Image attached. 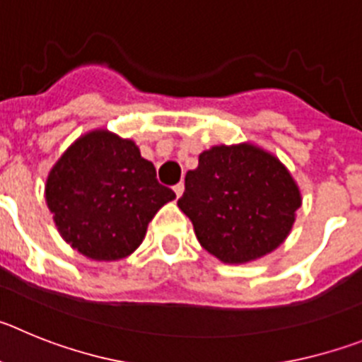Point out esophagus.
<instances>
[{
    "instance_id": "esophagus-1",
    "label": "esophagus",
    "mask_w": 362,
    "mask_h": 362,
    "mask_svg": "<svg viewBox=\"0 0 362 362\" xmlns=\"http://www.w3.org/2000/svg\"><path fill=\"white\" fill-rule=\"evenodd\" d=\"M174 192H175V197H181V196H183V192H185V185L183 183H177L174 187Z\"/></svg>"
}]
</instances>
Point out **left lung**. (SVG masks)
<instances>
[{
	"mask_svg": "<svg viewBox=\"0 0 362 362\" xmlns=\"http://www.w3.org/2000/svg\"><path fill=\"white\" fill-rule=\"evenodd\" d=\"M177 206L204 250L228 264L270 254L288 238L300 192L286 166L250 143L212 146L185 177Z\"/></svg>",
	"mask_w": 362,
	"mask_h": 362,
	"instance_id": "1",
	"label": "left lung"
}]
</instances>
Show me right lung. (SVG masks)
Masks as SVG:
<instances>
[{
  "mask_svg": "<svg viewBox=\"0 0 362 362\" xmlns=\"http://www.w3.org/2000/svg\"><path fill=\"white\" fill-rule=\"evenodd\" d=\"M174 197L136 143L108 130H92L74 141L45 185L62 238L95 261L132 254L152 217Z\"/></svg>",
  "mask_w": 362,
  "mask_h": 362,
  "instance_id": "obj_1",
  "label": "right lung"
}]
</instances>
